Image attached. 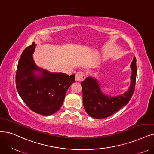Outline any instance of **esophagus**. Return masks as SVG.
<instances>
[{
  "instance_id": "34e87169",
  "label": "esophagus",
  "mask_w": 154,
  "mask_h": 154,
  "mask_svg": "<svg viewBox=\"0 0 154 154\" xmlns=\"http://www.w3.org/2000/svg\"><path fill=\"white\" fill-rule=\"evenodd\" d=\"M85 77H86V75L83 72L79 71L77 72L76 75H75V80L77 81H83L84 80Z\"/></svg>"
}]
</instances>
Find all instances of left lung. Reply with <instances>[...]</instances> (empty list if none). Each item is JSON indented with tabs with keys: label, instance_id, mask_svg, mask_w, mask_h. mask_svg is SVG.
<instances>
[{
	"label": "left lung",
	"instance_id": "8db88e82",
	"mask_svg": "<svg viewBox=\"0 0 154 154\" xmlns=\"http://www.w3.org/2000/svg\"><path fill=\"white\" fill-rule=\"evenodd\" d=\"M136 59L134 57L131 65V84L128 91L123 94L111 97L102 93L98 81L92 77H87L81 82L83 104L88 114L95 119H103L112 116L127 105L134 91L137 68Z\"/></svg>",
	"mask_w": 154,
	"mask_h": 154
}]
</instances>
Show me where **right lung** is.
<instances>
[{
    "mask_svg": "<svg viewBox=\"0 0 154 154\" xmlns=\"http://www.w3.org/2000/svg\"><path fill=\"white\" fill-rule=\"evenodd\" d=\"M35 44L23 51L16 74V89L21 99L33 112L50 116L60 110L68 88L75 82V74L51 73L36 66L33 59ZM40 71L42 75L34 72Z\"/></svg>",
    "mask_w": 154,
    "mask_h": 154,
    "instance_id": "obj_1",
    "label": "right lung"
}]
</instances>
